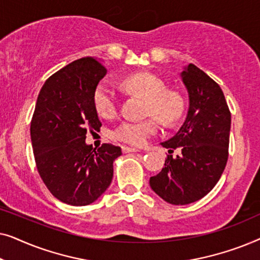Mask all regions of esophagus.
I'll list each match as a JSON object with an SVG mask.
<instances>
[{
    "instance_id": "esophagus-1",
    "label": "esophagus",
    "mask_w": 260,
    "mask_h": 260,
    "mask_svg": "<svg viewBox=\"0 0 260 260\" xmlns=\"http://www.w3.org/2000/svg\"><path fill=\"white\" fill-rule=\"evenodd\" d=\"M122 150H123V152H137V151H141L140 149H137V148H130V147H122Z\"/></svg>"
}]
</instances>
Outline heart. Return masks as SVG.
<instances>
[{"instance_id":"b5f03b06","label":"heart","mask_w":260,"mask_h":260,"mask_svg":"<svg viewBox=\"0 0 260 260\" xmlns=\"http://www.w3.org/2000/svg\"><path fill=\"white\" fill-rule=\"evenodd\" d=\"M124 87L148 99L147 113L155 116L167 125L175 124L184 111V101L179 92L167 91L161 78L149 72H138L127 76L123 80ZM93 105L99 116L110 118L115 116L118 101L115 91L108 84L101 83L93 93ZM158 129L155 118L145 120H124L116 127L115 137L123 143L141 147L148 137Z\"/></svg>"}]
</instances>
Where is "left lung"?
I'll return each mask as SVG.
<instances>
[{"label":"left lung","instance_id":"1","mask_svg":"<svg viewBox=\"0 0 260 260\" xmlns=\"http://www.w3.org/2000/svg\"><path fill=\"white\" fill-rule=\"evenodd\" d=\"M189 97L186 120L170 140L161 143L181 154L168 155L165 167L151 176V189L172 205H188L211 191L229 158L231 112L218 84L193 63L181 73Z\"/></svg>","mask_w":260,"mask_h":260}]
</instances>
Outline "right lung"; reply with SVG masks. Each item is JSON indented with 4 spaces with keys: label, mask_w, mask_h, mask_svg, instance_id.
<instances>
[{
    "label": "right lung",
    "mask_w": 260,
    "mask_h": 260,
    "mask_svg": "<svg viewBox=\"0 0 260 260\" xmlns=\"http://www.w3.org/2000/svg\"><path fill=\"white\" fill-rule=\"evenodd\" d=\"M106 69L92 56L78 59L45 81L30 123L38 172L54 198L71 206L94 202L108 189L113 161L122 149L104 143L98 150L85 143L102 126L93 93Z\"/></svg>",
    "instance_id": "right-lung-1"
}]
</instances>
